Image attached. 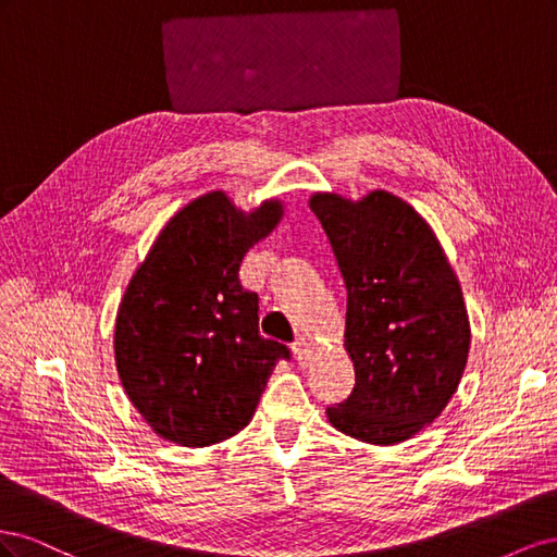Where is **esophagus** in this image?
Listing matches in <instances>:
<instances>
[{"instance_id": "1", "label": "esophagus", "mask_w": 557, "mask_h": 557, "mask_svg": "<svg viewBox=\"0 0 557 557\" xmlns=\"http://www.w3.org/2000/svg\"><path fill=\"white\" fill-rule=\"evenodd\" d=\"M295 350V358L299 364H307L311 360V352H313V344L307 339V336H297V342L293 344Z\"/></svg>"}]
</instances>
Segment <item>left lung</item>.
Returning <instances> with one entry per match:
<instances>
[{
  "label": "left lung",
  "instance_id": "1",
  "mask_svg": "<svg viewBox=\"0 0 557 557\" xmlns=\"http://www.w3.org/2000/svg\"><path fill=\"white\" fill-rule=\"evenodd\" d=\"M346 283V350L356 387L330 423L367 444H397L430 425L458 391L469 318L458 276L430 225L376 190L362 201H309Z\"/></svg>",
  "mask_w": 557,
  "mask_h": 557
}]
</instances>
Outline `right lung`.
I'll return each instance as SVG.
<instances>
[{"mask_svg": "<svg viewBox=\"0 0 557 557\" xmlns=\"http://www.w3.org/2000/svg\"><path fill=\"white\" fill-rule=\"evenodd\" d=\"M278 201L242 213L225 193L183 207L132 276L115 318V367L127 397L162 440L211 446L256 413L290 348L258 330L260 297L242 260L272 232Z\"/></svg>", "mask_w": 557, "mask_h": 557, "instance_id": "obj_1", "label": "right lung"}]
</instances>
